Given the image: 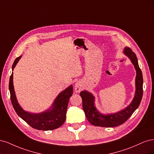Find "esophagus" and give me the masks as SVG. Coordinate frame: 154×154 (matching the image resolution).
Masks as SVG:
<instances>
[{
  "mask_svg": "<svg viewBox=\"0 0 154 154\" xmlns=\"http://www.w3.org/2000/svg\"><path fill=\"white\" fill-rule=\"evenodd\" d=\"M75 90L76 92L77 93H79L82 90V86L81 82H77L75 84Z\"/></svg>",
  "mask_w": 154,
  "mask_h": 154,
  "instance_id": "obj_1",
  "label": "esophagus"
}]
</instances>
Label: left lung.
<instances>
[{"instance_id":"obj_1","label":"left lung","mask_w":154,"mask_h":154,"mask_svg":"<svg viewBox=\"0 0 154 154\" xmlns=\"http://www.w3.org/2000/svg\"><path fill=\"white\" fill-rule=\"evenodd\" d=\"M123 53L131 59L136 70L134 97L130 105L123 110L116 113L103 115L97 109L95 106V97L91 93L86 90L82 91L80 93V95L82 99L83 110L85 112L87 120L93 125L103 127H113L120 125L131 116L132 113L137 109L141 103L143 92V79L136 55L128 47L124 48Z\"/></svg>"}]
</instances>
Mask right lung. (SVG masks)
Returning <instances> with one entry per match:
<instances>
[{
  "mask_svg": "<svg viewBox=\"0 0 154 154\" xmlns=\"http://www.w3.org/2000/svg\"><path fill=\"white\" fill-rule=\"evenodd\" d=\"M22 56L14 60L12 70L17 65ZM13 73L9 78V90L12 105L17 115L35 129L39 131H51L61 127L66 120V114L69 99L73 94V86H70L57 95L52 106L48 110L41 113H31L24 111L17 100L13 86Z\"/></svg>",
  "mask_w": 154,
  "mask_h": 154,
  "instance_id": "obj_1",
  "label": "right lung"
}]
</instances>
